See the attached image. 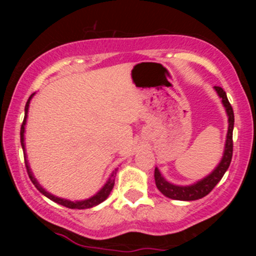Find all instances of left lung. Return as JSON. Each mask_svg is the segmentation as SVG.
<instances>
[{"label": "left lung", "instance_id": "1", "mask_svg": "<svg viewBox=\"0 0 256 256\" xmlns=\"http://www.w3.org/2000/svg\"><path fill=\"white\" fill-rule=\"evenodd\" d=\"M214 90H216V92L218 94L220 100H222V104L224 106L226 114H228V134H226L224 152H222V160H220V162L210 174L189 185H178L171 183V182L167 180V179L161 174L160 170H158V167H155V184H156V188L160 190V192L162 194V195H165L166 198L178 200V201H195V200L204 198V196L212 192L213 188L219 183L220 179L222 178V176L225 174L228 166H230L232 158V150H234V143H232V131H234V110H232V107L230 102H228L225 91L220 86H214Z\"/></svg>", "mask_w": 256, "mask_h": 256}]
</instances>
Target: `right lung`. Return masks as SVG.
<instances>
[{"label": "right lung", "instance_id": "add662e5", "mask_svg": "<svg viewBox=\"0 0 256 256\" xmlns=\"http://www.w3.org/2000/svg\"><path fill=\"white\" fill-rule=\"evenodd\" d=\"M34 96V94H32V95L28 98V102H26V106H25V116H24V122H22V128H20V143H22V150H24V158H25V166H26V170H28V177H30L31 182L34 183V186L37 188V190L40 192H42L46 198H48L49 200H52V201L56 202V204H61V206H64V207H68V208H72V210H86V208H91V207H95V206H98L101 204V202H104L106 198L110 196V194L112 190H113V186H114V180H116V171H118V168L114 170L113 172H112L110 177L107 179V182H106L104 186L101 188V189L98 190V192L95 194L94 196H91L89 198H85V200H80V201H71V200H67V198H58V196L52 195V194L48 192L46 189L38 183V180L36 179V177L34 176V172L31 171V167H30V164H28V155H26V148H25V126H26V120H28V107H30V102L32 98Z\"/></svg>", "mask_w": 256, "mask_h": 256}]
</instances>
